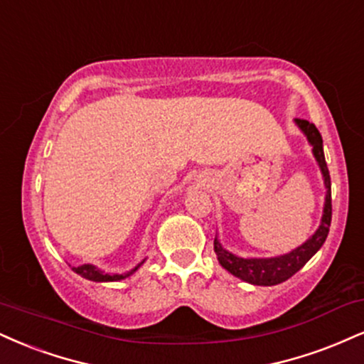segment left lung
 <instances>
[{
  "label": "left lung",
  "instance_id": "1",
  "mask_svg": "<svg viewBox=\"0 0 364 364\" xmlns=\"http://www.w3.org/2000/svg\"><path fill=\"white\" fill-rule=\"evenodd\" d=\"M295 125L301 130L309 140L310 147H312V154L317 161L318 169L322 173L323 186H326V200H323V210L321 224H318L317 230L314 232L310 237L305 240L299 247L293 251L282 254V256L273 257H240L235 256L234 252L227 251L218 240V235H215L213 240V249H215L217 259L224 269L234 274L235 278L242 279V282L257 284V287H273V284H279L291 278L296 271H300L307 264V261L318 251L326 242L327 234H329L331 218H332V203H331V176L329 169H327L326 156H323V146H322V135L317 130V127L310 124L307 120H300L295 118Z\"/></svg>",
  "mask_w": 364,
  "mask_h": 364
}]
</instances>
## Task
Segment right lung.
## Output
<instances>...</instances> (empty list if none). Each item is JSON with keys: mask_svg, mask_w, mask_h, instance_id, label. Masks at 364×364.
<instances>
[{"mask_svg": "<svg viewBox=\"0 0 364 364\" xmlns=\"http://www.w3.org/2000/svg\"><path fill=\"white\" fill-rule=\"evenodd\" d=\"M144 262H146V259L140 261L137 266H134L132 269L125 271V273H105L103 269H100L98 266H95V264H81V266H77V268H73V269L76 271L80 277L90 279V282L107 283V282H120V279L132 277V274L140 268V266L144 264Z\"/></svg>", "mask_w": 364, "mask_h": 364, "instance_id": "add662e5", "label": "right lung"}]
</instances>
